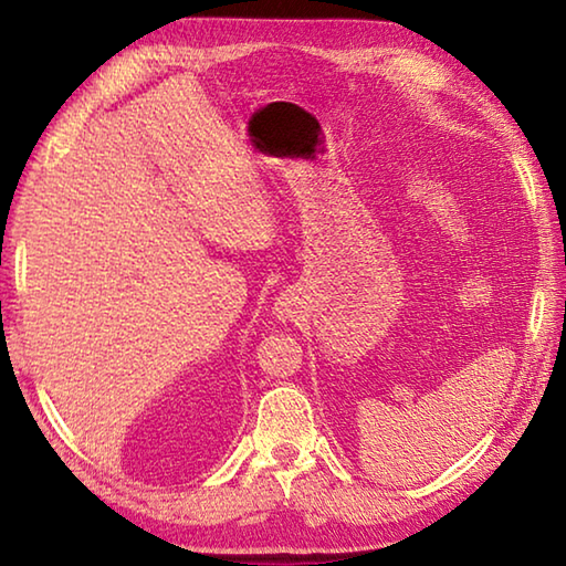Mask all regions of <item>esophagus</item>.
<instances>
[{
    "instance_id": "obj_1",
    "label": "esophagus",
    "mask_w": 566,
    "mask_h": 566,
    "mask_svg": "<svg viewBox=\"0 0 566 566\" xmlns=\"http://www.w3.org/2000/svg\"><path fill=\"white\" fill-rule=\"evenodd\" d=\"M280 314H290V310H286V304L280 306Z\"/></svg>"
}]
</instances>
